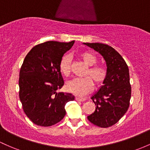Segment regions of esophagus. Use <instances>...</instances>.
<instances>
[{
  "mask_svg": "<svg viewBox=\"0 0 150 150\" xmlns=\"http://www.w3.org/2000/svg\"><path fill=\"white\" fill-rule=\"evenodd\" d=\"M75 100H77V101H80V102H84L86 100L85 98H79V97H76L75 98Z\"/></svg>",
  "mask_w": 150,
  "mask_h": 150,
  "instance_id": "obj_1",
  "label": "esophagus"
}]
</instances>
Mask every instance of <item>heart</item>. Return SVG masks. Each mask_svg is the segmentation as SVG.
Returning a JSON list of instances; mask_svg holds the SVG:
<instances>
[{
  "mask_svg": "<svg viewBox=\"0 0 150 150\" xmlns=\"http://www.w3.org/2000/svg\"><path fill=\"white\" fill-rule=\"evenodd\" d=\"M84 63L90 66L87 70L86 75L83 78H74L66 83V89L68 92L78 95H84L91 90L93 88V80L96 85H100L106 80L108 72L106 68L102 65H94L98 62V58L95 54L90 52H83L79 55ZM60 70L65 76L70 75L71 70L70 59L69 55L62 57L60 63Z\"/></svg>",
  "mask_w": 150,
  "mask_h": 150,
  "instance_id": "heart-1",
  "label": "heart"
}]
</instances>
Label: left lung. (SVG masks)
Instances as JSON below:
<instances>
[{
	"instance_id": "left-lung-1",
	"label": "left lung",
	"mask_w": 150,
	"mask_h": 150,
	"mask_svg": "<svg viewBox=\"0 0 150 150\" xmlns=\"http://www.w3.org/2000/svg\"><path fill=\"white\" fill-rule=\"evenodd\" d=\"M99 52L107 66L106 80L91 99L96 105L88 120L100 127H109L117 122L127 111L131 98L129 69L120 54L111 46L99 42H83Z\"/></svg>"
}]
</instances>
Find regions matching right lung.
<instances>
[{"label":"right lung","instance_id":"add662e5","mask_svg":"<svg viewBox=\"0 0 150 150\" xmlns=\"http://www.w3.org/2000/svg\"><path fill=\"white\" fill-rule=\"evenodd\" d=\"M75 41H47L28 53L20 70L19 98L23 108L34 124L50 127L63 119L65 106L73 101L71 93H57L64 85L60 63Z\"/></svg>","mask_w":150,"mask_h":150}]
</instances>
